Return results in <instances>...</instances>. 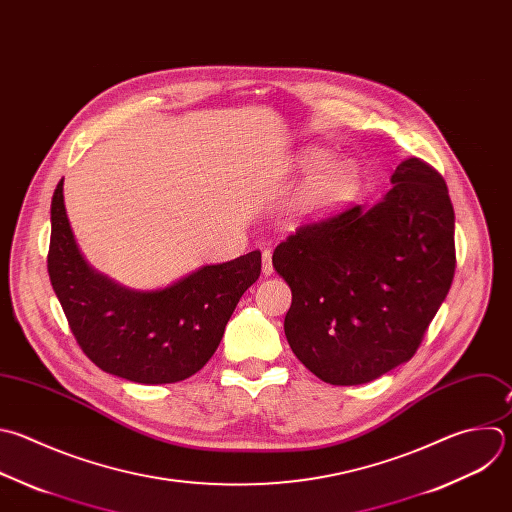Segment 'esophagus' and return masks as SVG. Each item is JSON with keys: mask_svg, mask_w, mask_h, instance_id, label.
<instances>
[{"mask_svg": "<svg viewBox=\"0 0 512 512\" xmlns=\"http://www.w3.org/2000/svg\"><path fill=\"white\" fill-rule=\"evenodd\" d=\"M273 273V263H271V251L265 249L263 251V275H271Z\"/></svg>", "mask_w": 512, "mask_h": 512, "instance_id": "obj_1", "label": "esophagus"}]
</instances>
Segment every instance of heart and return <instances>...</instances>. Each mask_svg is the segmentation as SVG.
<instances>
[{
	"instance_id": "obj_1",
	"label": "heart",
	"mask_w": 512,
	"mask_h": 512,
	"mask_svg": "<svg viewBox=\"0 0 512 512\" xmlns=\"http://www.w3.org/2000/svg\"><path fill=\"white\" fill-rule=\"evenodd\" d=\"M325 152H313L307 156V164L325 160ZM358 181L356 166L348 160H331L321 164L315 173L305 181L297 195V211L303 215H317L333 209L346 201Z\"/></svg>"
}]
</instances>
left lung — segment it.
<instances>
[{
  "label": "left lung",
  "mask_w": 512,
  "mask_h": 512,
  "mask_svg": "<svg viewBox=\"0 0 512 512\" xmlns=\"http://www.w3.org/2000/svg\"><path fill=\"white\" fill-rule=\"evenodd\" d=\"M372 209L339 207L275 247L291 287L285 337L333 386H358L408 362L454 279V209L446 183L410 156Z\"/></svg>",
  "instance_id": "8db88e82"
}]
</instances>
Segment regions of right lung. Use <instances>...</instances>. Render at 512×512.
I'll use <instances>...</instances> for the list:
<instances>
[{"mask_svg":"<svg viewBox=\"0 0 512 512\" xmlns=\"http://www.w3.org/2000/svg\"><path fill=\"white\" fill-rule=\"evenodd\" d=\"M48 273L78 346L100 370L136 384H175L197 374L219 348L241 295L259 279L261 253L205 265L164 289L122 287L82 257L60 181Z\"/></svg>","mask_w":512,"mask_h":512,"instance_id":"1","label":"right lung"}]
</instances>
